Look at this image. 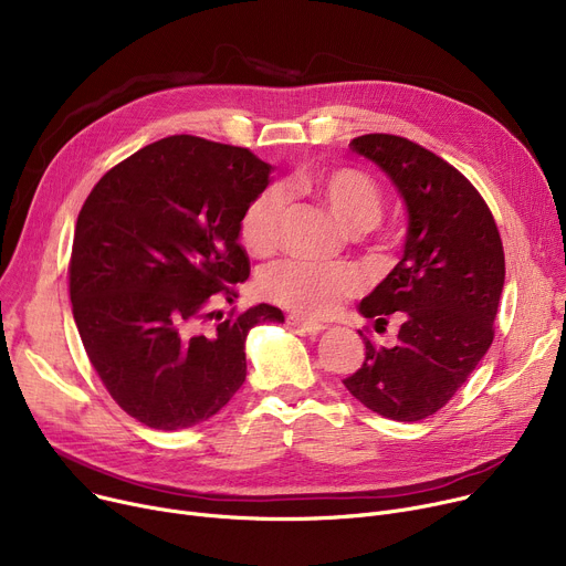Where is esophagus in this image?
Masks as SVG:
<instances>
[{
	"label": "esophagus",
	"mask_w": 566,
	"mask_h": 566,
	"mask_svg": "<svg viewBox=\"0 0 566 566\" xmlns=\"http://www.w3.org/2000/svg\"><path fill=\"white\" fill-rule=\"evenodd\" d=\"M289 323H291L295 329L305 332V334H318V332H323V329H325V325H323V323L312 321V318H305V316H297V314L289 316Z\"/></svg>",
	"instance_id": "esophagus-1"
}]
</instances>
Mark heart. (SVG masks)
<instances>
[{"label": "heart", "mask_w": 566, "mask_h": 566, "mask_svg": "<svg viewBox=\"0 0 566 566\" xmlns=\"http://www.w3.org/2000/svg\"><path fill=\"white\" fill-rule=\"evenodd\" d=\"M295 186L316 198L348 232H366L382 213L375 181L355 168L303 172ZM284 193L280 186L263 188L243 209L239 237L248 252L263 256L277 245ZM261 293L305 316H327L361 289V275L348 263L280 261L259 275Z\"/></svg>", "instance_id": "1"}]
</instances>
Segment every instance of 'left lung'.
<instances>
[{
    "label": "left lung",
    "mask_w": 566,
    "mask_h": 566,
    "mask_svg": "<svg viewBox=\"0 0 566 566\" xmlns=\"http://www.w3.org/2000/svg\"><path fill=\"white\" fill-rule=\"evenodd\" d=\"M350 147L396 186L407 237L396 269L359 303L378 332L396 314L398 344L375 346L359 332L366 357L344 385L370 411L413 423L455 396L494 342L503 243L473 184L430 149L391 134Z\"/></svg>",
    "instance_id": "8db88e82"
}]
</instances>
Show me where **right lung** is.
Here are the masks:
<instances>
[{"instance_id":"add662e5","label":"right lung","mask_w":566,"mask_h":566,"mask_svg":"<svg viewBox=\"0 0 566 566\" xmlns=\"http://www.w3.org/2000/svg\"><path fill=\"white\" fill-rule=\"evenodd\" d=\"M271 172L245 147L168 136L111 168L80 211L74 323L111 398L147 428L211 419L245 382L248 332L284 323L263 303L216 310L250 275L239 220Z\"/></svg>"}]
</instances>
